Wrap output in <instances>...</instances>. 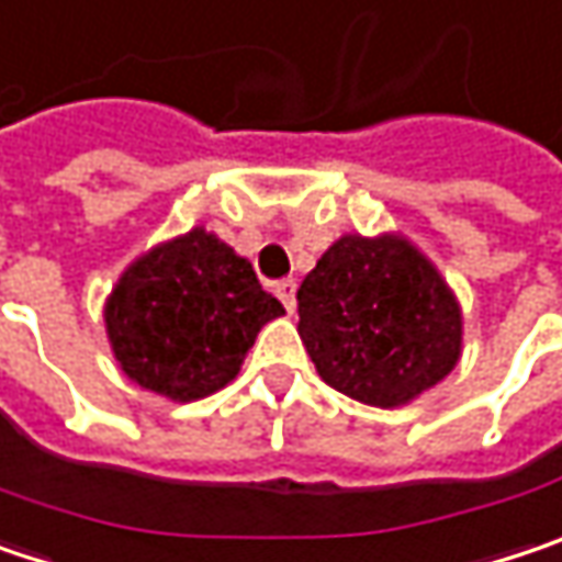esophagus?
I'll return each instance as SVG.
<instances>
[{
	"instance_id": "1",
	"label": "esophagus",
	"mask_w": 562,
	"mask_h": 562,
	"mask_svg": "<svg viewBox=\"0 0 562 562\" xmlns=\"http://www.w3.org/2000/svg\"><path fill=\"white\" fill-rule=\"evenodd\" d=\"M274 294H278V301L284 303V310L288 313H294V306H297V281H278L274 284Z\"/></svg>"
}]
</instances>
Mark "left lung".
<instances>
[{"label":"left lung","mask_w":562,"mask_h":562,"mask_svg":"<svg viewBox=\"0 0 562 562\" xmlns=\"http://www.w3.org/2000/svg\"><path fill=\"white\" fill-rule=\"evenodd\" d=\"M297 313L316 374L368 406H406L461 361L458 294L403 233L339 236L303 278Z\"/></svg>","instance_id":"obj_1"}]
</instances>
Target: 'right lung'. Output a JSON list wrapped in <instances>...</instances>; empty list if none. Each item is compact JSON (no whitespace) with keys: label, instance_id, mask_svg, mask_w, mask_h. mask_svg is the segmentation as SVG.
I'll return each instance as SVG.
<instances>
[{"label":"right lung","instance_id":"add662e5","mask_svg":"<svg viewBox=\"0 0 562 562\" xmlns=\"http://www.w3.org/2000/svg\"><path fill=\"white\" fill-rule=\"evenodd\" d=\"M281 313L252 261L194 226L121 271L104 301V333L127 381L194 403L239 374L261 326Z\"/></svg>","mask_w":562,"mask_h":562}]
</instances>
